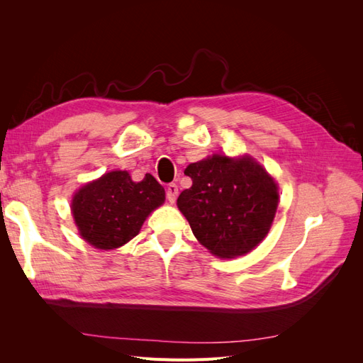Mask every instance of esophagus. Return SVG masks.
I'll list each match as a JSON object with an SVG mask.
<instances>
[{
    "instance_id": "esophagus-1",
    "label": "esophagus",
    "mask_w": 363,
    "mask_h": 363,
    "mask_svg": "<svg viewBox=\"0 0 363 363\" xmlns=\"http://www.w3.org/2000/svg\"><path fill=\"white\" fill-rule=\"evenodd\" d=\"M179 195V186L175 183H169L168 188H167V199L169 203H174L175 199H177Z\"/></svg>"
}]
</instances>
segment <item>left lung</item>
<instances>
[{
    "instance_id": "obj_1",
    "label": "left lung",
    "mask_w": 363,
    "mask_h": 363,
    "mask_svg": "<svg viewBox=\"0 0 363 363\" xmlns=\"http://www.w3.org/2000/svg\"><path fill=\"white\" fill-rule=\"evenodd\" d=\"M192 186L177 200L192 233L215 256L247 255L269 232L279 203L277 184L251 157L213 156L191 163Z\"/></svg>"
}]
</instances>
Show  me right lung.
Returning a JSON list of instances; mask_svg holds the SVG:
<instances>
[{
  "instance_id": "right-lung-1",
  "label": "right lung",
  "mask_w": 363,
  "mask_h": 363,
  "mask_svg": "<svg viewBox=\"0 0 363 363\" xmlns=\"http://www.w3.org/2000/svg\"><path fill=\"white\" fill-rule=\"evenodd\" d=\"M163 201V186L151 174L133 182L128 172L112 171L75 194L72 215L84 240L95 248L113 250L133 239Z\"/></svg>"
}]
</instances>
